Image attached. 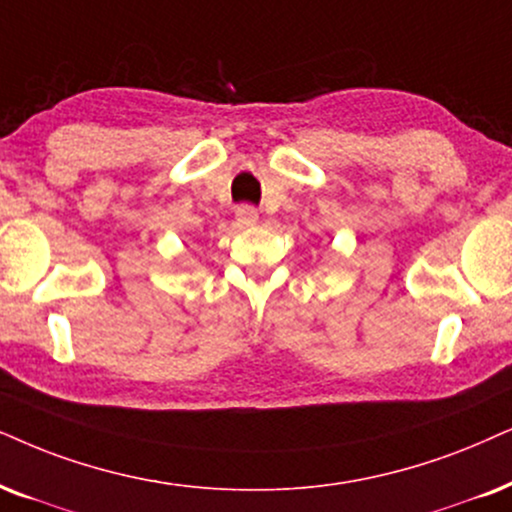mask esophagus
I'll use <instances>...</instances> for the list:
<instances>
[{
	"label": "esophagus",
	"mask_w": 512,
	"mask_h": 512,
	"mask_svg": "<svg viewBox=\"0 0 512 512\" xmlns=\"http://www.w3.org/2000/svg\"><path fill=\"white\" fill-rule=\"evenodd\" d=\"M236 219H238V224H241V226H255L257 219H260V215H257V210L252 208V205H238Z\"/></svg>",
	"instance_id": "esophagus-1"
}]
</instances>
